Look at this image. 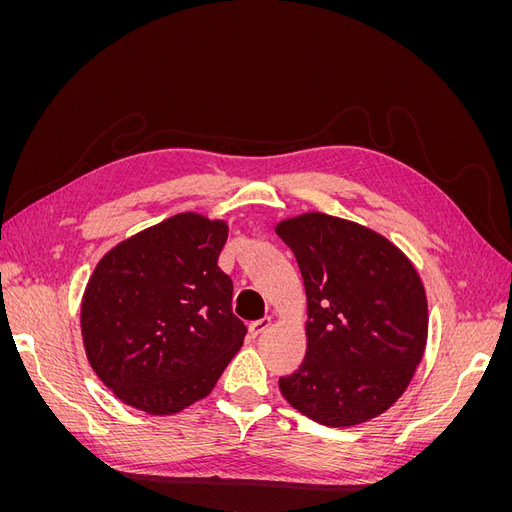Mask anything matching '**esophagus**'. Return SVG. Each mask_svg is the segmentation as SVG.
<instances>
[{
	"label": "esophagus",
	"instance_id": "obj_1",
	"mask_svg": "<svg viewBox=\"0 0 512 512\" xmlns=\"http://www.w3.org/2000/svg\"><path fill=\"white\" fill-rule=\"evenodd\" d=\"M269 324H271L269 318H260V320H254L247 331H250V337H258L260 333H265L269 329Z\"/></svg>",
	"mask_w": 512,
	"mask_h": 512
}]
</instances>
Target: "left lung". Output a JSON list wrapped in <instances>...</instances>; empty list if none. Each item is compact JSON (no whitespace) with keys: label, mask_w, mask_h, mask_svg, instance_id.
<instances>
[{"label":"left lung","mask_w":512,"mask_h":512,"mask_svg":"<svg viewBox=\"0 0 512 512\" xmlns=\"http://www.w3.org/2000/svg\"><path fill=\"white\" fill-rule=\"evenodd\" d=\"M307 297V350L280 378L288 404L327 427L389 410L406 391L427 342V299L412 262L378 232L327 213L275 228Z\"/></svg>","instance_id":"obj_1"}]
</instances>
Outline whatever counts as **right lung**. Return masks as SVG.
Returning <instances> with one entry per match:
<instances>
[{
    "label": "right lung",
    "instance_id": "add662e5",
    "mask_svg": "<svg viewBox=\"0 0 512 512\" xmlns=\"http://www.w3.org/2000/svg\"><path fill=\"white\" fill-rule=\"evenodd\" d=\"M220 220L179 213L115 245L81 305L87 359L123 404L173 414L203 399L243 344Z\"/></svg>",
    "mask_w": 512,
    "mask_h": 512
}]
</instances>
